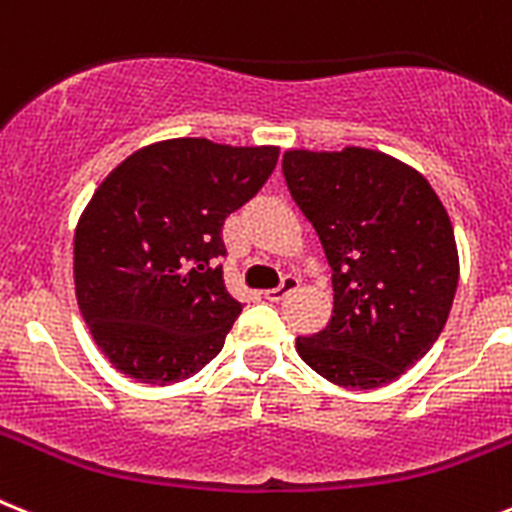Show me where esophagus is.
<instances>
[{
  "instance_id": "obj_1",
  "label": "esophagus",
  "mask_w": 512,
  "mask_h": 512,
  "mask_svg": "<svg viewBox=\"0 0 512 512\" xmlns=\"http://www.w3.org/2000/svg\"><path fill=\"white\" fill-rule=\"evenodd\" d=\"M298 287H300V279L295 277V274H285L277 287H272V290L264 292V298L269 300V303H279V300H285L287 295L298 290Z\"/></svg>"
}]
</instances>
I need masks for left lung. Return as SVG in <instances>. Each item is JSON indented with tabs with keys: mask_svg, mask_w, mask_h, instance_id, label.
I'll list each match as a JSON object with an SVG mask.
<instances>
[{
	"mask_svg": "<svg viewBox=\"0 0 512 512\" xmlns=\"http://www.w3.org/2000/svg\"><path fill=\"white\" fill-rule=\"evenodd\" d=\"M282 173L334 282L326 329L298 355L326 381L381 388L438 342L458 287L453 225L430 183L375 150H290Z\"/></svg>",
	"mask_w": 512,
	"mask_h": 512,
	"instance_id": "8db88e82",
	"label": "left lung"
}]
</instances>
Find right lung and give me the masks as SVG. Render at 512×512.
<instances>
[{
	"label": "right lung",
	"instance_id": "add662e5",
	"mask_svg": "<svg viewBox=\"0 0 512 512\" xmlns=\"http://www.w3.org/2000/svg\"><path fill=\"white\" fill-rule=\"evenodd\" d=\"M277 157V147L168 139L100 183L74 233V287L113 368L168 386L220 355L243 310L222 279V225Z\"/></svg>",
	"mask_w": 512,
	"mask_h": 512
}]
</instances>
